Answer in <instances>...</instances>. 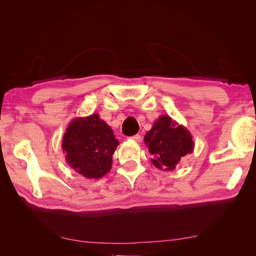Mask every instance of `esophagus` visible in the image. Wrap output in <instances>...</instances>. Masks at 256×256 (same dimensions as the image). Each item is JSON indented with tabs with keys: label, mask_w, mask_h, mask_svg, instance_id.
<instances>
[{
	"label": "esophagus",
	"mask_w": 256,
	"mask_h": 256,
	"mask_svg": "<svg viewBox=\"0 0 256 256\" xmlns=\"http://www.w3.org/2000/svg\"><path fill=\"white\" fill-rule=\"evenodd\" d=\"M130 138H131V140L136 141V142H141L142 141V136L140 134H136L134 136H130Z\"/></svg>",
	"instance_id": "34e87169"
}]
</instances>
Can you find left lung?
Masks as SVG:
<instances>
[{
	"label": "left lung",
	"mask_w": 256,
	"mask_h": 256,
	"mask_svg": "<svg viewBox=\"0 0 256 256\" xmlns=\"http://www.w3.org/2000/svg\"><path fill=\"white\" fill-rule=\"evenodd\" d=\"M144 142L152 156V164L164 171H173L180 159L194 150L189 130L168 115L159 116L146 132Z\"/></svg>",
	"instance_id": "8db88e82"
}]
</instances>
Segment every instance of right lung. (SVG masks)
<instances>
[{"label": "right lung", "instance_id": "right-lung-1", "mask_svg": "<svg viewBox=\"0 0 256 256\" xmlns=\"http://www.w3.org/2000/svg\"><path fill=\"white\" fill-rule=\"evenodd\" d=\"M120 142L97 113L76 118L64 134L62 147L66 162L85 178L104 177L112 168V154Z\"/></svg>", "mask_w": 256, "mask_h": 256}]
</instances>
